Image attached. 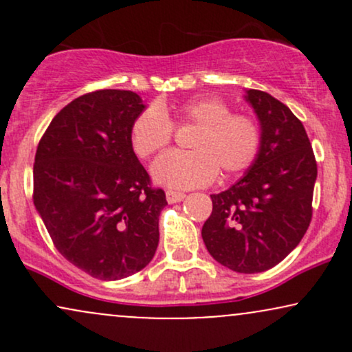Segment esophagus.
<instances>
[{
    "instance_id": "1",
    "label": "esophagus",
    "mask_w": 352,
    "mask_h": 352,
    "mask_svg": "<svg viewBox=\"0 0 352 352\" xmlns=\"http://www.w3.org/2000/svg\"><path fill=\"white\" fill-rule=\"evenodd\" d=\"M165 195H167L168 204H177V201H182L185 199V193L177 192V190H167V192H165Z\"/></svg>"
}]
</instances>
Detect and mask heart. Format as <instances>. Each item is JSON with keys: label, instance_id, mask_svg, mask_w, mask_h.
I'll return each instance as SVG.
<instances>
[{"label": "heart", "instance_id": "1", "mask_svg": "<svg viewBox=\"0 0 352 352\" xmlns=\"http://www.w3.org/2000/svg\"><path fill=\"white\" fill-rule=\"evenodd\" d=\"M172 124L197 125L188 137L190 151H173L152 165L157 184L172 188H193L215 179L246 170L260 152L261 134L252 117L232 114L223 100L193 98L173 111L151 106L135 117L131 145L140 159L162 152L172 139Z\"/></svg>", "mask_w": 352, "mask_h": 352}]
</instances>
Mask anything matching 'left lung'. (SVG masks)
Segmentation results:
<instances>
[{
	"label": "left lung",
	"mask_w": 352,
	"mask_h": 352,
	"mask_svg": "<svg viewBox=\"0 0 352 352\" xmlns=\"http://www.w3.org/2000/svg\"><path fill=\"white\" fill-rule=\"evenodd\" d=\"M260 124L254 162L225 192L213 193L201 238L220 265L236 273H261L296 248L313 215L316 160L305 127L268 92L245 89Z\"/></svg>",
	"instance_id": "8db88e82"
}]
</instances>
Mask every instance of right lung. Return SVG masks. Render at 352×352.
Instances as JSON below:
<instances>
[{
	"label": "right lung",
	"mask_w": 352,
	"mask_h": 352,
	"mask_svg": "<svg viewBox=\"0 0 352 352\" xmlns=\"http://www.w3.org/2000/svg\"><path fill=\"white\" fill-rule=\"evenodd\" d=\"M139 94L89 92L60 109L34 157V207L52 243L91 276L116 281L145 268L159 245L162 188L131 145Z\"/></svg>",
	"instance_id": "1"
}]
</instances>
